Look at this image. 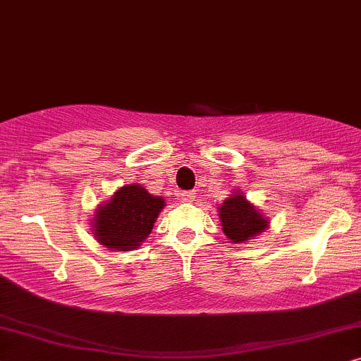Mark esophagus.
<instances>
[{"label":"esophagus","instance_id":"esophagus-1","mask_svg":"<svg viewBox=\"0 0 361 361\" xmlns=\"http://www.w3.org/2000/svg\"><path fill=\"white\" fill-rule=\"evenodd\" d=\"M195 195L196 193H193V191H183V193H180L181 200H183V201H193L195 200Z\"/></svg>","mask_w":361,"mask_h":361}]
</instances>
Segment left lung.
<instances>
[{
    "mask_svg": "<svg viewBox=\"0 0 361 361\" xmlns=\"http://www.w3.org/2000/svg\"><path fill=\"white\" fill-rule=\"evenodd\" d=\"M224 236L234 244L249 243L269 228L267 216L259 211L241 191H233L218 208Z\"/></svg>",
    "mask_w": 361,
    "mask_h": 361,
    "instance_id": "1",
    "label": "left lung"
}]
</instances>
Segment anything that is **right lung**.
I'll return each mask as SVG.
<instances>
[{
	"mask_svg": "<svg viewBox=\"0 0 361 361\" xmlns=\"http://www.w3.org/2000/svg\"><path fill=\"white\" fill-rule=\"evenodd\" d=\"M163 208L161 196L148 193L138 183L125 185L95 208L90 231L110 251H135L152 233Z\"/></svg>",
	"mask_w": 361,
	"mask_h": 361,
	"instance_id": "add662e5",
	"label": "right lung"
}]
</instances>
